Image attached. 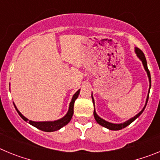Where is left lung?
<instances>
[{
    "label": "left lung",
    "mask_w": 160,
    "mask_h": 160,
    "mask_svg": "<svg viewBox=\"0 0 160 160\" xmlns=\"http://www.w3.org/2000/svg\"><path fill=\"white\" fill-rule=\"evenodd\" d=\"M135 53H136L137 57L140 59L141 62H142V66H143L144 69H145V70H146L148 79H149L150 86H149V90H148V97H147V99H146V103H145V106H144L143 108L142 109V111H141L140 112L138 113V114H137L135 116H134L133 118H130L129 120H128V121H126V122H122V123H112V122H107V121L104 120L103 118H100V117L98 115L97 113H96V111H95V108H94V118H95V120H96V122L99 124V125L102 126V127H104V128H107V129H109V130H111V131H118V130H121V129H122V128H125L126 127H128V125H130V124H131L132 122H134V121H135V120L138 118V117L140 116V114L143 112L144 109H145V107H146V106H147V103H148V98H149L150 89H151V86H152V81H151V73H150V71L148 68V63H147V60H146V58H145V55H144V53H142V50L138 49V48L135 47ZM91 97H92L93 103H94V98H93V94H91Z\"/></svg>",
    "instance_id": "left-lung-1"
}]
</instances>
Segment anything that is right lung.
<instances>
[{"label": "right lung", "instance_id": "add662e5", "mask_svg": "<svg viewBox=\"0 0 160 160\" xmlns=\"http://www.w3.org/2000/svg\"><path fill=\"white\" fill-rule=\"evenodd\" d=\"M80 93V90H78L75 94H73V97H72L71 102L70 103V106H69V110H68L67 113L65 115L64 117H62L60 119L55 120V121H45V122H35V121H32V120H29L27 118H25L22 113L18 111V109L17 108V107L15 106V104L13 103L14 107L16 108L17 111L19 114V115L22 118V119H24L25 122H28L30 125L33 126L38 129L41 130V131H46V132H52V131H58V130H60L61 128H63L64 126L67 125L70 121L71 120L72 116H73V104H74V102L77 99L78 97V94Z\"/></svg>", "mask_w": 160, "mask_h": 160}]
</instances>
